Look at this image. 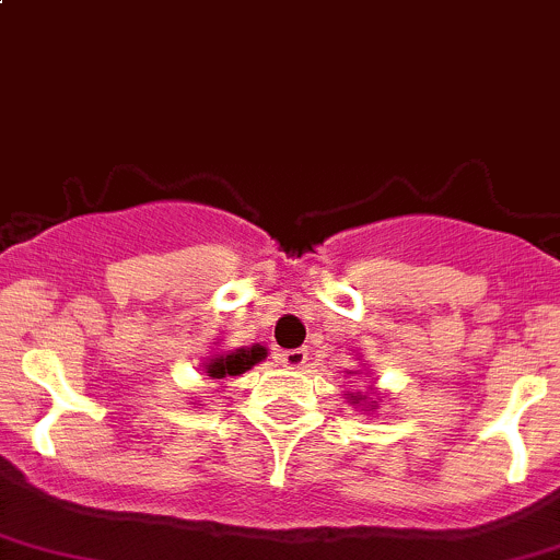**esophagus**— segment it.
Returning <instances> with one entry per match:
<instances>
[{
  "label": "esophagus",
  "instance_id": "34e87169",
  "mask_svg": "<svg viewBox=\"0 0 560 560\" xmlns=\"http://www.w3.org/2000/svg\"><path fill=\"white\" fill-rule=\"evenodd\" d=\"M278 361L285 369H302L304 364H307V350H302V348L282 350V353L278 355Z\"/></svg>",
  "mask_w": 560,
  "mask_h": 560
}]
</instances>
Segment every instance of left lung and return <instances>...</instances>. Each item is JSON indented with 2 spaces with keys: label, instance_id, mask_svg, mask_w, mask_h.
I'll use <instances>...</instances> for the list:
<instances>
[{
  "label": "left lung",
  "instance_id": "8db88e82",
  "mask_svg": "<svg viewBox=\"0 0 560 560\" xmlns=\"http://www.w3.org/2000/svg\"><path fill=\"white\" fill-rule=\"evenodd\" d=\"M348 374H361V372H359V369H355V372H348ZM345 399H348V405H353L355 412L372 415L374 409L380 407V401H383V396L377 394V388H374V385H369L366 394L355 390V394H345Z\"/></svg>",
  "mask_w": 560,
  "mask_h": 560
}]
</instances>
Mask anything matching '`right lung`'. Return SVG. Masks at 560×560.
Wrapping results in <instances>:
<instances>
[{"instance_id":"obj_1","label":"right lung","mask_w":560,"mask_h":560,"mask_svg":"<svg viewBox=\"0 0 560 560\" xmlns=\"http://www.w3.org/2000/svg\"><path fill=\"white\" fill-rule=\"evenodd\" d=\"M267 359V348L264 345H250V348H234V350H215L201 361V374L210 383L226 385L232 377H240L247 369H253L258 361Z\"/></svg>"}]
</instances>
